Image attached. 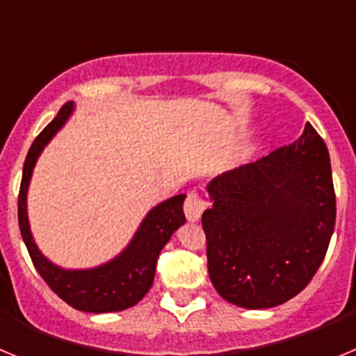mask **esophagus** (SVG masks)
Returning <instances> with one entry per match:
<instances>
[{"instance_id":"1","label":"esophagus","mask_w":356,"mask_h":356,"mask_svg":"<svg viewBox=\"0 0 356 356\" xmlns=\"http://www.w3.org/2000/svg\"><path fill=\"white\" fill-rule=\"evenodd\" d=\"M209 207V201L205 197L201 196L197 191H191L187 194V200H185V216H187L188 221H197L201 217V213L205 212V209Z\"/></svg>"}]
</instances>
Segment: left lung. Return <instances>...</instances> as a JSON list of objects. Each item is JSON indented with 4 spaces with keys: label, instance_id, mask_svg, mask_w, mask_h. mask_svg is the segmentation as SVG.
I'll return each instance as SVG.
<instances>
[{
    "label": "left lung",
    "instance_id": "obj_1",
    "mask_svg": "<svg viewBox=\"0 0 356 356\" xmlns=\"http://www.w3.org/2000/svg\"><path fill=\"white\" fill-rule=\"evenodd\" d=\"M209 194V275L226 301L271 308L310 284L337 213L328 147L310 122L289 146L213 178Z\"/></svg>",
    "mask_w": 356,
    "mask_h": 356
}]
</instances>
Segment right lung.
<instances>
[{"mask_svg": "<svg viewBox=\"0 0 356 356\" xmlns=\"http://www.w3.org/2000/svg\"><path fill=\"white\" fill-rule=\"evenodd\" d=\"M71 112L72 103L62 105L56 118L37 135L28 151L23 168V180L19 187V229L28 248L31 262L44 282L60 300L81 312H119L139 303L153 285L160 251L168 244L172 232L185 222V194H178L151 210L140 228L137 229L130 246L112 262L96 267V269H87V271H65L53 266L37 250L31 237L26 216V193L37 156L40 155L42 147L49 143L53 135L64 127Z\"/></svg>", "mask_w": 356, "mask_h": 356, "instance_id": "right-lung-1", "label": "right lung"}]
</instances>
